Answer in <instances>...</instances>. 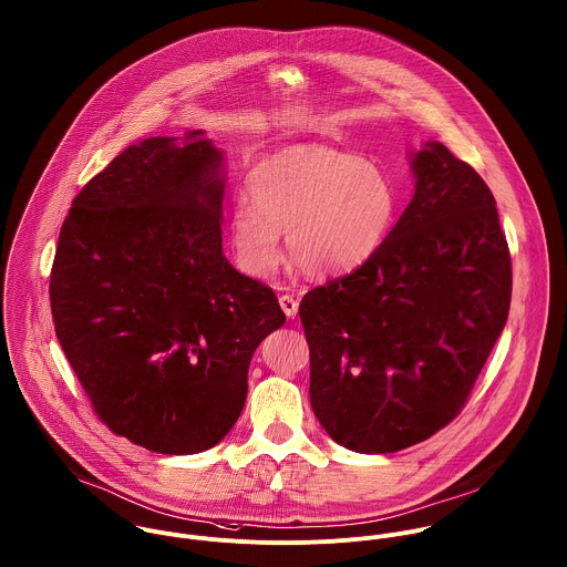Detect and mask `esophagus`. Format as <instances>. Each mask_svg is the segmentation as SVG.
<instances>
[{"label": "esophagus", "instance_id": "esophagus-1", "mask_svg": "<svg viewBox=\"0 0 567 567\" xmlns=\"http://www.w3.org/2000/svg\"><path fill=\"white\" fill-rule=\"evenodd\" d=\"M278 302H280V307H282V311H285L287 318L293 320V318L298 316V307H300V305H298V300H296L293 296H280Z\"/></svg>", "mask_w": 567, "mask_h": 567}]
</instances>
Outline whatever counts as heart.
<instances>
[{
    "label": "heart",
    "mask_w": 567,
    "mask_h": 567,
    "mask_svg": "<svg viewBox=\"0 0 567 567\" xmlns=\"http://www.w3.org/2000/svg\"><path fill=\"white\" fill-rule=\"evenodd\" d=\"M251 202L236 199L229 238L238 265L271 278L282 265L280 231L298 269L313 278L363 265L385 240L396 195L379 166L324 146L280 151L247 175Z\"/></svg>",
    "instance_id": "heart-1"
}]
</instances>
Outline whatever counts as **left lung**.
Masks as SVG:
<instances>
[{"label":"left lung","mask_w":567,"mask_h":567,"mask_svg":"<svg viewBox=\"0 0 567 567\" xmlns=\"http://www.w3.org/2000/svg\"><path fill=\"white\" fill-rule=\"evenodd\" d=\"M410 164L414 197L381 247L300 302L311 405L350 452H399L450 425L511 309L508 243L484 179L441 142Z\"/></svg>","instance_id":"obj_1"}]
</instances>
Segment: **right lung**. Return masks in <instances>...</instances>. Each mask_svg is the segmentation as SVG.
Segmentation results:
<instances>
[{
	"label": "right lung",
	"instance_id": "right-lung-1",
	"mask_svg": "<svg viewBox=\"0 0 567 567\" xmlns=\"http://www.w3.org/2000/svg\"><path fill=\"white\" fill-rule=\"evenodd\" d=\"M224 190L202 128L146 137L85 184L59 234L56 338L99 419L151 452L224 441L254 350L285 324L276 293L224 256Z\"/></svg>",
	"mask_w": 567,
	"mask_h": 567
}]
</instances>
